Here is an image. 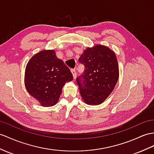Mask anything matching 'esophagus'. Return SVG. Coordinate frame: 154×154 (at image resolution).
<instances>
[{"mask_svg":"<svg viewBox=\"0 0 154 154\" xmlns=\"http://www.w3.org/2000/svg\"><path fill=\"white\" fill-rule=\"evenodd\" d=\"M71 72H72V74L73 75L74 79H75V78H76V70H75L74 69H72V70H71Z\"/></svg>","mask_w":154,"mask_h":154,"instance_id":"esophagus-1","label":"esophagus"}]
</instances>
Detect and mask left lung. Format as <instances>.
I'll return each mask as SVG.
<instances>
[{
	"label": "left lung",
	"mask_w": 154,
	"mask_h": 154,
	"mask_svg": "<svg viewBox=\"0 0 154 154\" xmlns=\"http://www.w3.org/2000/svg\"><path fill=\"white\" fill-rule=\"evenodd\" d=\"M78 60L85 66L84 72L76 78L82 99L89 105L103 103L118 80L115 53L108 47L99 44L85 50Z\"/></svg>",
	"instance_id": "8db88e82"
}]
</instances>
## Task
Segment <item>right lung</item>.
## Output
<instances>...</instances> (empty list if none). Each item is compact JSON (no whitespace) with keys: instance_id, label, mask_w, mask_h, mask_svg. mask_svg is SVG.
Segmentation results:
<instances>
[{"instance_id":"right-lung-1","label":"right lung","mask_w":154,"mask_h":154,"mask_svg":"<svg viewBox=\"0 0 154 154\" xmlns=\"http://www.w3.org/2000/svg\"><path fill=\"white\" fill-rule=\"evenodd\" d=\"M72 80L69 68L57 57L54 50L40 51L26 66L25 88L42 106L55 105L66 82Z\"/></svg>"}]
</instances>
